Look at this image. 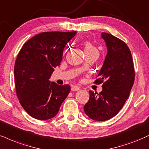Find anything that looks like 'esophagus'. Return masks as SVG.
<instances>
[{
	"label": "esophagus",
	"mask_w": 149,
	"mask_h": 149,
	"mask_svg": "<svg viewBox=\"0 0 149 149\" xmlns=\"http://www.w3.org/2000/svg\"><path fill=\"white\" fill-rule=\"evenodd\" d=\"M80 89V87H77V86H73V87H71V91L73 92H76V91H78Z\"/></svg>",
	"instance_id": "1"
}]
</instances>
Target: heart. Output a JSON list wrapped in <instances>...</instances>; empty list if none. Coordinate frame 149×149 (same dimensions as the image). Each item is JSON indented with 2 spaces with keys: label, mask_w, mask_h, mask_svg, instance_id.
<instances>
[{
  "label": "heart",
  "mask_w": 149,
  "mask_h": 149,
  "mask_svg": "<svg viewBox=\"0 0 149 149\" xmlns=\"http://www.w3.org/2000/svg\"><path fill=\"white\" fill-rule=\"evenodd\" d=\"M97 51L95 46L93 45L92 43L89 42H86L85 43V51Z\"/></svg>",
  "instance_id": "1"
}]
</instances>
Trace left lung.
<instances>
[{"mask_svg":"<svg viewBox=\"0 0 149 149\" xmlns=\"http://www.w3.org/2000/svg\"><path fill=\"white\" fill-rule=\"evenodd\" d=\"M101 37L106 43L107 53L94 83H103V90L99 94L89 91V99L84 106L89 118L99 121L119 113L135 80L133 60L127 44L109 33H102Z\"/></svg>","mask_w":149,"mask_h":149,"instance_id":"left-lung-1","label":"left lung"}]
</instances>
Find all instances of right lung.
<instances>
[{
    "mask_svg": "<svg viewBox=\"0 0 149 149\" xmlns=\"http://www.w3.org/2000/svg\"><path fill=\"white\" fill-rule=\"evenodd\" d=\"M73 32H44L23 44L14 64L15 88L19 103L27 113L39 120L54 117L69 94V85L49 80L60 64L66 44Z\"/></svg>",
    "mask_w": 149,
    "mask_h": 149,
    "instance_id": "obj_1",
    "label": "right lung"
}]
</instances>
